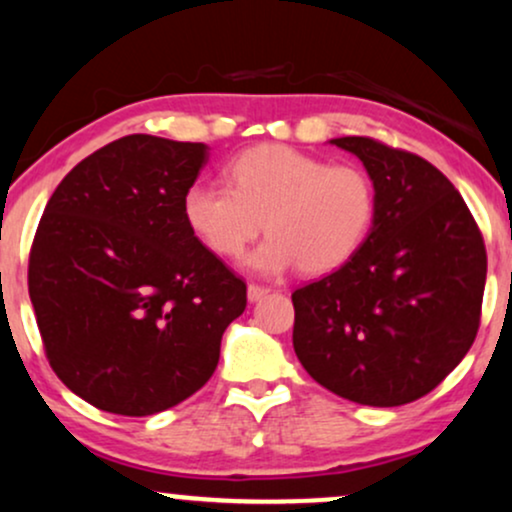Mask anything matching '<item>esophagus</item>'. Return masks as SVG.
<instances>
[{"label": "esophagus", "mask_w": 512, "mask_h": 512, "mask_svg": "<svg viewBox=\"0 0 512 512\" xmlns=\"http://www.w3.org/2000/svg\"><path fill=\"white\" fill-rule=\"evenodd\" d=\"M267 295H269V288L255 286V283H250V286H248V300H250V303H257V300L267 298Z\"/></svg>", "instance_id": "34e87169"}]
</instances>
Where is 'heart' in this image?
Wrapping results in <instances>:
<instances>
[{
  "label": "heart",
  "mask_w": 512,
  "mask_h": 512,
  "mask_svg": "<svg viewBox=\"0 0 512 512\" xmlns=\"http://www.w3.org/2000/svg\"><path fill=\"white\" fill-rule=\"evenodd\" d=\"M231 186L197 181L183 197V217L209 250L238 257L260 236L245 267L279 276L298 267L326 274L360 250L374 219V188L350 164H329L291 145H257L229 166Z\"/></svg>",
  "instance_id": "heart-1"
}]
</instances>
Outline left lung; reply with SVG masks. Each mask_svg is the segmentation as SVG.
<instances>
[{"label": "left lung", "instance_id": "obj_1", "mask_svg": "<svg viewBox=\"0 0 512 512\" xmlns=\"http://www.w3.org/2000/svg\"><path fill=\"white\" fill-rule=\"evenodd\" d=\"M329 143L365 166L374 219L341 269L293 293V348L336 396L396 408L436 389L470 350L484 240L463 197L427 159L360 135Z\"/></svg>", "mask_w": 512, "mask_h": 512}]
</instances>
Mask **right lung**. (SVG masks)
<instances>
[{"mask_svg": "<svg viewBox=\"0 0 512 512\" xmlns=\"http://www.w3.org/2000/svg\"><path fill=\"white\" fill-rule=\"evenodd\" d=\"M207 159L205 143L126 135L73 166L42 214L28 291L49 365L104 412L155 415L200 391L248 303L183 217Z\"/></svg>", "mask_w": 512, "mask_h": 512, "instance_id": "obj_1", "label": "right lung"}]
</instances>
